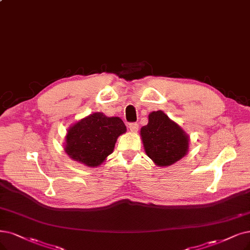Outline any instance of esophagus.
Segmentation results:
<instances>
[{
	"instance_id": "obj_1",
	"label": "esophagus",
	"mask_w": 250,
	"mask_h": 250,
	"mask_svg": "<svg viewBox=\"0 0 250 250\" xmlns=\"http://www.w3.org/2000/svg\"><path fill=\"white\" fill-rule=\"evenodd\" d=\"M129 129H130V131H132V132H136L137 130H138V124L137 123H135V122H133V123H130L129 124Z\"/></svg>"
}]
</instances>
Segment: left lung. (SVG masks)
I'll use <instances>...</instances> for the list:
<instances>
[{"mask_svg":"<svg viewBox=\"0 0 250 250\" xmlns=\"http://www.w3.org/2000/svg\"><path fill=\"white\" fill-rule=\"evenodd\" d=\"M146 155L158 166H169L186 156L188 137L162 111L148 115V123L141 129Z\"/></svg>","mask_w":250,"mask_h":250,"instance_id":"left-lung-1","label":"left lung"}]
</instances>
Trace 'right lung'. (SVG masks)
Returning <instances> with one entry per match:
<instances>
[{"label": "right lung", "mask_w": 250, "mask_h": 250, "mask_svg": "<svg viewBox=\"0 0 250 250\" xmlns=\"http://www.w3.org/2000/svg\"><path fill=\"white\" fill-rule=\"evenodd\" d=\"M124 132L126 126L120 118L91 114L68 129L65 153L89 167L98 166L113 153L117 138Z\"/></svg>", "instance_id": "right-lung-1"}]
</instances>
